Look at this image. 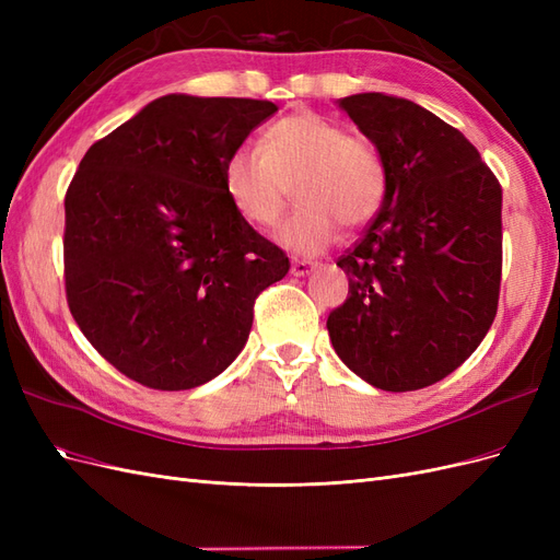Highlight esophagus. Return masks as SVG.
<instances>
[{
    "mask_svg": "<svg viewBox=\"0 0 560 560\" xmlns=\"http://www.w3.org/2000/svg\"><path fill=\"white\" fill-rule=\"evenodd\" d=\"M315 270V264L313 261H306V259H294L292 261V276L301 278V276H308Z\"/></svg>",
    "mask_w": 560,
    "mask_h": 560,
    "instance_id": "34e87169",
    "label": "esophagus"
}]
</instances>
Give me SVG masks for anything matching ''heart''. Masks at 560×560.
I'll use <instances>...</instances> for the list:
<instances>
[{
	"instance_id": "b5f03b06",
	"label": "heart",
	"mask_w": 560,
	"mask_h": 560,
	"mask_svg": "<svg viewBox=\"0 0 560 560\" xmlns=\"http://www.w3.org/2000/svg\"><path fill=\"white\" fill-rule=\"evenodd\" d=\"M222 175L235 212L261 229L276 226L294 184L301 202L282 224L280 243L299 254L327 249L341 224H369L387 194L378 147L311 109L278 118L259 144L235 147Z\"/></svg>"
}]
</instances>
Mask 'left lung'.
<instances>
[{
    "instance_id": "8db88e82",
    "label": "left lung",
    "mask_w": 560,
    "mask_h": 560,
    "mask_svg": "<svg viewBox=\"0 0 560 560\" xmlns=\"http://www.w3.org/2000/svg\"><path fill=\"white\" fill-rule=\"evenodd\" d=\"M381 151L387 194L338 257L348 299L327 317L360 378L409 393L446 378L493 325L502 280V186L465 135L411 100L343 97Z\"/></svg>"
}]
</instances>
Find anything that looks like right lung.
I'll return each mask as SVG.
<instances>
[{
    "label": "right lung",
    "instance_id": "right-lung-1",
    "mask_svg": "<svg viewBox=\"0 0 560 560\" xmlns=\"http://www.w3.org/2000/svg\"><path fill=\"white\" fill-rule=\"evenodd\" d=\"M268 100L163 95L97 140L65 194V294L130 381L191 389L238 358L287 254L235 212L224 161Z\"/></svg>",
    "mask_w": 560,
    "mask_h": 560
}]
</instances>
